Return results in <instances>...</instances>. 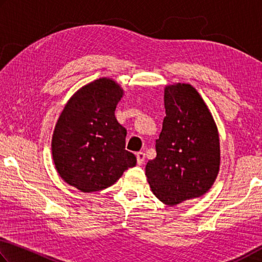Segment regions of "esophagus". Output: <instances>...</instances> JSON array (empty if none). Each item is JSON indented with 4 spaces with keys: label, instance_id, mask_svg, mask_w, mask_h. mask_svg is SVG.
Wrapping results in <instances>:
<instances>
[{
    "label": "esophagus",
    "instance_id": "obj_1",
    "mask_svg": "<svg viewBox=\"0 0 262 262\" xmlns=\"http://www.w3.org/2000/svg\"><path fill=\"white\" fill-rule=\"evenodd\" d=\"M137 157V162H138V164H143L144 161H145V153L144 152H138L136 154Z\"/></svg>",
    "mask_w": 262,
    "mask_h": 262
}]
</instances>
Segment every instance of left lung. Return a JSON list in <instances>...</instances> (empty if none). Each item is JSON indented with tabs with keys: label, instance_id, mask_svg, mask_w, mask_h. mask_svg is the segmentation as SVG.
<instances>
[{
	"label": "left lung",
	"instance_id": "1",
	"mask_svg": "<svg viewBox=\"0 0 262 262\" xmlns=\"http://www.w3.org/2000/svg\"><path fill=\"white\" fill-rule=\"evenodd\" d=\"M164 108L157 158L146 164V176L155 196L173 206L212 187L220 170V139L212 114L190 84L167 86Z\"/></svg>",
	"mask_w": 262,
	"mask_h": 262
}]
</instances>
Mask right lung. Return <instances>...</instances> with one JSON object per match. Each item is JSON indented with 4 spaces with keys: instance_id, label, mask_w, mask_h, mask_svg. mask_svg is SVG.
<instances>
[{
    "instance_id": "obj_1",
    "label": "right lung",
    "mask_w": 262,
    "mask_h": 262,
    "mask_svg": "<svg viewBox=\"0 0 262 262\" xmlns=\"http://www.w3.org/2000/svg\"><path fill=\"white\" fill-rule=\"evenodd\" d=\"M122 96L116 81L100 78L77 91L59 115L53 160L62 180L81 192L107 189L136 166L135 154L125 149V127L115 117Z\"/></svg>"
}]
</instances>
